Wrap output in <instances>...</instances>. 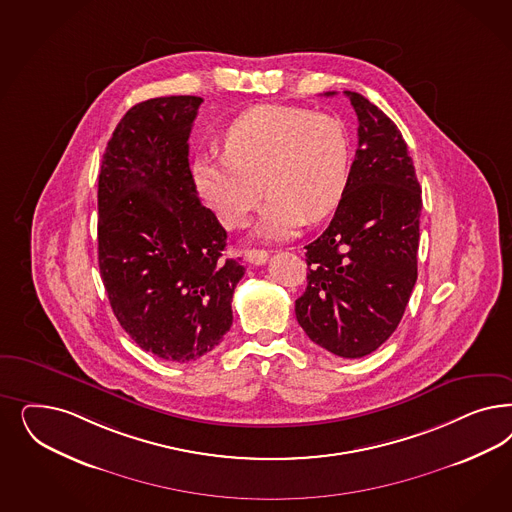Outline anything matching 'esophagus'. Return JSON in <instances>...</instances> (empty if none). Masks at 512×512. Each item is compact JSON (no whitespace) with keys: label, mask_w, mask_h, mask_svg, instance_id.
<instances>
[{"label":"esophagus","mask_w":512,"mask_h":512,"mask_svg":"<svg viewBox=\"0 0 512 512\" xmlns=\"http://www.w3.org/2000/svg\"><path fill=\"white\" fill-rule=\"evenodd\" d=\"M243 254H245V260L248 264L252 265H264L267 258H269V252L260 250V248H247Z\"/></svg>","instance_id":"esophagus-1"}]
</instances>
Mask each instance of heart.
<instances>
[{"instance_id": "b5f03b06", "label": "heart", "mask_w": 512, "mask_h": 512, "mask_svg": "<svg viewBox=\"0 0 512 512\" xmlns=\"http://www.w3.org/2000/svg\"><path fill=\"white\" fill-rule=\"evenodd\" d=\"M350 162V137L339 118L269 103L231 122L224 152L201 154L194 179L218 220L230 228L245 224L265 190L269 199L254 233L282 241L307 218H324L339 205Z\"/></svg>"}]
</instances>
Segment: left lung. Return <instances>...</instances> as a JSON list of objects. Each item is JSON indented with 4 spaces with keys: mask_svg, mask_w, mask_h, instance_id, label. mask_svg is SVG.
Segmentation results:
<instances>
[{
    "mask_svg": "<svg viewBox=\"0 0 512 512\" xmlns=\"http://www.w3.org/2000/svg\"><path fill=\"white\" fill-rule=\"evenodd\" d=\"M345 94L358 115V149L330 226L305 247L296 316L316 345L362 358L396 331L416 284L422 190L396 124L362 94Z\"/></svg>",
    "mask_w": 512,
    "mask_h": 512,
    "instance_id": "left-lung-1",
    "label": "left lung"
}]
</instances>
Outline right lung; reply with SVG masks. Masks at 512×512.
<instances>
[{"mask_svg": "<svg viewBox=\"0 0 512 512\" xmlns=\"http://www.w3.org/2000/svg\"><path fill=\"white\" fill-rule=\"evenodd\" d=\"M203 99H147L122 116L98 184V262L116 320L167 362L211 352L230 331L245 267L224 260L228 233L201 205L188 137Z\"/></svg>", "mask_w": 512, "mask_h": 512, "instance_id": "1", "label": "right lung"}]
</instances>
